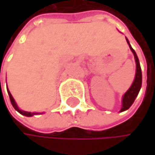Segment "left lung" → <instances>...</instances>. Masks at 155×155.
<instances>
[{
    "label": "left lung",
    "mask_w": 155,
    "mask_h": 155,
    "mask_svg": "<svg viewBox=\"0 0 155 155\" xmlns=\"http://www.w3.org/2000/svg\"><path fill=\"white\" fill-rule=\"evenodd\" d=\"M128 43V41H127ZM129 45V43H128ZM129 47L131 49V51L133 52L134 57H135V60H136V66H137V70H136V76H135V80L131 85V87L127 91V93L124 95L123 97V101H122V109L121 111H124L127 109L130 108V106L133 104L135 98L138 96L140 90V87H141V82H142V74H141V69H140V61L138 58V56H137L136 52L134 51V49L130 46Z\"/></svg>",
    "instance_id": "1"
}]
</instances>
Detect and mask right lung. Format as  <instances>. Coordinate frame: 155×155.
<instances>
[{
    "label": "right lung",
    "instance_id": "add662e5",
    "mask_svg": "<svg viewBox=\"0 0 155 155\" xmlns=\"http://www.w3.org/2000/svg\"><path fill=\"white\" fill-rule=\"evenodd\" d=\"M8 95H9V97H10V100H11V103H12L13 107H14V108H15V109L17 111H18V112H20V114H21L22 115H25V116H28V117H29V116H32V115H34V114H37L36 112H28V111H24V110H19V109H18V107H17V105L15 104V99L13 98V97H12L11 93L9 92V90H8Z\"/></svg>",
    "mask_w": 155,
    "mask_h": 155
}]
</instances>
